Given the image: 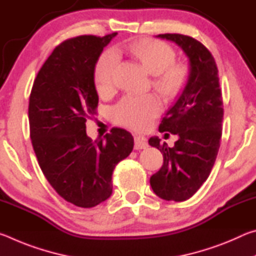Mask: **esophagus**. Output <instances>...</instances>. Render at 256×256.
<instances>
[{"instance_id":"obj_1","label":"esophagus","mask_w":256,"mask_h":256,"mask_svg":"<svg viewBox=\"0 0 256 256\" xmlns=\"http://www.w3.org/2000/svg\"><path fill=\"white\" fill-rule=\"evenodd\" d=\"M148 146V142H146V138L144 136H134V149L136 150H141V149H146Z\"/></svg>"}]
</instances>
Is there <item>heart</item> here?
I'll use <instances>...</instances> for the list:
<instances>
[{"label":"heart","mask_w":256,"mask_h":256,"mask_svg":"<svg viewBox=\"0 0 256 256\" xmlns=\"http://www.w3.org/2000/svg\"><path fill=\"white\" fill-rule=\"evenodd\" d=\"M144 66L152 78V86L164 99L178 96L188 84L190 68L185 63L175 62L176 52L162 40H144L120 46ZM118 55L106 50L99 56L94 66V82L98 92L108 94L114 90ZM162 110V102L154 94L123 98L112 110V118L118 124L133 130L146 128Z\"/></svg>","instance_id":"1"}]
</instances>
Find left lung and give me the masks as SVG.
Segmentation results:
<instances>
[{"instance_id":"obj_1","label":"left lung","mask_w":256,"mask_h":256,"mask_svg":"<svg viewBox=\"0 0 256 256\" xmlns=\"http://www.w3.org/2000/svg\"><path fill=\"white\" fill-rule=\"evenodd\" d=\"M158 38L174 42L190 60V76L175 105L159 125L160 132L177 134L170 148L157 136L149 138L164 156V164L150 177V185L166 201H185L201 188L214 167L222 134V96L214 56L200 42L180 34Z\"/></svg>"}]
</instances>
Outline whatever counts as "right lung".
Returning <instances> with one entry per match:
<instances>
[{"label": "right lung", "instance_id": "obj_1", "mask_svg": "<svg viewBox=\"0 0 256 256\" xmlns=\"http://www.w3.org/2000/svg\"><path fill=\"white\" fill-rule=\"evenodd\" d=\"M116 34H84L60 44L38 72L29 98L30 138L42 174L60 196L81 208L110 196L114 168L134 146L123 128L94 141L86 132V118L98 106L94 66Z\"/></svg>", "mask_w": 256, "mask_h": 256}]
</instances>
